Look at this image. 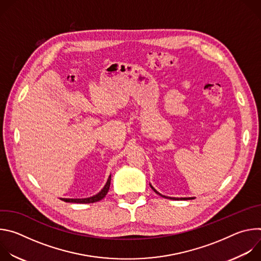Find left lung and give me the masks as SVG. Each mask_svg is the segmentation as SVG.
Wrapping results in <instances>:
<instances>
[{
  "mask_svg": "<svg viewBox=\"0 0 261 261\" xmlns=\"http://www.w3.org/2000/svg\"><path fill=\"white\" fill-rule=\"evenodd\" d=\"M151 186V188L154 190V192H156L157 194H159L160 196H162V197H165V198H169V199H172V200H189V199H194V197H181V198H175V197H168V196H164V195H162V194H160L152 185H150Z\"/></svg>",
  "mask_w": 261,
  "mask_h": 261,
  "instance_id": "1",
  "label": "left lung"
}]
</instances>
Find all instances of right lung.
<instances>
[{
	"label": "right lung",
	"mask_w": 261,
	"mask_h": 261,
	"mask_svg": "<svg viewBox=\"0 0 261 261\" xmlns=\"http://www.w3.org/2000/svg\"><path fill=\"white\" fill-rule=\"evenodd\" d=\"M110 179H111V174L109 175L105 186L103 187V189L96 195L92 196V197H88V198H61L63 201L65 202H75V203H93V202H97L101 199H103L105 197V195L107 194L109 187H110Z\"/></svg>",
	"instance_id": "add662e5"
}]
</instances>
